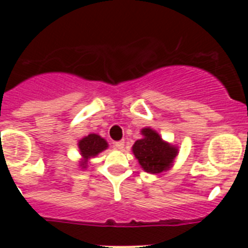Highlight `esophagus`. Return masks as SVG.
I'll return each mask as SVG.
<instances>
[{
	"label": "esophagus",
	"instance_id": "esophagus-1",
	"mask_svg": "<svg viewBox=\"0 0 248 248\" xmlns=\"http://www.w3.org/2000/svg\"><path fill=\"white\" fill-rule=\"evenodd\" d=\"M114 146L117 149H119V150H123V148H124V141H115V144H114Z\"/></svg>",
	"mask_w": 248,
	"mask_h": 248
}]
</instances>
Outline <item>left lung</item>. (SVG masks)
<instances>
[{
    "instance_id": "left-lung-1",
    "label": "left lung",
    "mask_w": 248,
    "mask_h": 248,
    "mask_svg": "<svg viewBox=\"0 0 248 248\" xmlns=\"http://www.w3.org/2000/svg\"><path fill=\"white\" fill-rule=\"evenodd\" d=\"M143 138L135 141L133 153L146 172L157 174L171 165L177 154V149L163 141L156 131L150 128L141 130Z\"/></svg>"
}]
</instances>
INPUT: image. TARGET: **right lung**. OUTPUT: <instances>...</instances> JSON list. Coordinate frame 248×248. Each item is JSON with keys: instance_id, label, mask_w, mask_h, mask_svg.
<instances>
[{"instance_id": "right-lung-1", "label": "right lung", "mask_w": 248, "mask_h": 248, "mask_svg": "<svg viewBox=\"0 0 248 248\" xmlns=\"http://www.w3.org/2000/svg\"><path fill=\"white\" fill-rule=\"evenodd\" d=\"M79 150L80 154L83 155L85 160L89 159L92 156H95L103 151L104 149H107L108 144L103 138H100L97 134H89L88 137L83 138L79 141Z\"/></svg>"}]
</instances>
